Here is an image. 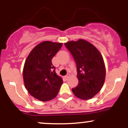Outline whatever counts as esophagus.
Segmentation results:
<instances>
[{"instance_id": "esophagus-1", "label": "esophagus", "mask_w": 128, "mask_h": 128, "mask_svg": "<svg viewBox=\"0 0 128 128\" xmlns=\"http://www.w3.org/2000/svg\"><path fill=\"white\" fill-rule=\"evenodd\" d=\"M69 77H70V74H67V75L65 76V78L66 79H68Z\"/></svg>"}]
</instances>
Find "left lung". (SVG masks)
Masks as SVG:
<instances>
[{
  "instance_id": "8db88e82",
  "label": "left lung",
  "mask_w": 128,
  "mask_h": 128,
  "mask_svg": "<svg viewBox=\"0 0 128 128\" xmlns=\"http://www.w3.org/2000/svg\"><path fill=\"white\" fill-rule=\"evenodd\" d=\"M72 55L77 67L79 83L72 92L77 98L92 99L102 88L105 79V67L99 51L86 40L80 39L64 44Z\"/></svg>"
}]
</instances>
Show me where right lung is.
I'll return each mask as SVG.
<instances>
[{
  "mask_svg": "<svg viewBox=\"0 0 128 128\" xmlns=\"http://www.w3.org/2000/svg\"><path fill=\"white\" fill-rule=\"evenodd\" d=\"M62 43L46 41L36 46L26 59L23 68L26 88L36 99L46 102L58 94L62 79L55 72L52 60Z\"/></svg>",
  "mask_w": 128,
  "mask_h": 128,
  "instance_id": "add662e5",
  "label": "right lung"
}]
</instances>
